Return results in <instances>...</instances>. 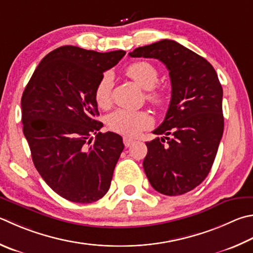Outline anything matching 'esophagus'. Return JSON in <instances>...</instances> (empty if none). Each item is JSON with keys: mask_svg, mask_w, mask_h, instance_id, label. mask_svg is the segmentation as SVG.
Masks as SVG:
<instances>
[{"mask_svg": "<svg viewBox=\"0 0 253 253\" xmlns=\"http://www.w3.org/2000/svg\"><path fill=\"white\" fill-rule=\"evenodd\" d=\"M123 141H124V145H125V147H129L132 142H134V140H132L131 138H128V137H124Z\"/></svg>", "mask_w": 253, "mask_h": 253, "instance_id": "1", "label": "esophagus"}]
</instances>
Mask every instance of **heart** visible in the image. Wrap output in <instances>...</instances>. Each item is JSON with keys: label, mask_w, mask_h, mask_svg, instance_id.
<instances>
[{"label": "heart", "mask_w": 253, "mask_h": 253, "mask_svg": "<svg viewBox=\"0 0 253 253\" xmlns=\"http://www.w3.org/2000/svg\"><path fill=\"white\" fill-rule=\"evenodd\" d=\"M126 74L147 91V99L154 105L163 106L167 103L166 89L156 86L159 81L157 67L149 62L139 61L126 68ZM114 76L111 72L100 77L94 90V98L100 108H108L113 102ZM154 119L146 111H129L119 108L108 115L107 125L113 131L126 136H137L142 130L153 126Z\"/></svg>", "instance_id": "b5f03b06"}]
</instances>
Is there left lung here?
Returning a JSON list of instances; mask_svg holds the SVG:
<instances>
[{"label": "left lung", "mask_w": 253, "mask_h": 253, "mask_svg": "<svg viewBox=\"0 0 253 253\" xmlns=\"http://www.w3.org/2000/svg\"><path fill=\"white\" fill-rule=\"evenodd\" d=\"M159 59L171 82V99L164 122L153 131L171 135L147 141L142 163L155 190L183 195L208 176L223 134L222 87L212 65L171 40H162L129 53Z\"/></svg>", "instance_id": "8db88e82"}]
</instances>
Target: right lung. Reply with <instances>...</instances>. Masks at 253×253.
Segmentation results:
<instances>
[{"mask_svg":"<svg viewBox=\"0 0 253 253\" xmlns=\"http://www.w3.org/2000/svg\"><path fill=\"white\" fill-rule=\"evenodd\" d=\"M125 54L58 47L41 61L22 95L23 132L34 166L72 203H94L111 187L124 144L118 134L99 131L94 90Z\"/></svg>","mask_w":253,"mask_h":253,"instance_id":"right-lung-1","label":"right lung"}]
</instances>
